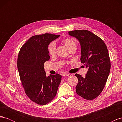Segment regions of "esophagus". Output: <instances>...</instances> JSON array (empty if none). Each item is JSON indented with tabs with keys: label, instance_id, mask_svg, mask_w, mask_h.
I'll return each mask as SVG.
<instances>
[{
	"label": "esophagus",
	"instance_id": "1",
	"mask_svg": "<svg viewBox=\"0 0 122 122\" xmlns=\"http://www.w3.org/2000/svg\"><path fill=\"white\" fill-rule=\"evenodd\" d=\"M63 76H68V77H70L72 75L70 74H67V73H65L63 74Z\"/></svg>",
	"mask_w": 122,
	"mask_h": 122
}]
</instances>
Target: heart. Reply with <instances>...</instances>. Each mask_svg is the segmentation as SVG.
<instances>
[{
	"mask_svg": "<svg viewBox=\"0 0 122 122\" xmlns=\"http://www.w3.org/2000/svg\"><path fill=\"white\" fill-rule=\"evenodd\" d=\"M61 43L67 48L69 50L76 49L77 43L75 41L71 38H66L61 40ZM48 51L51 55H53L56 52V45L54 42L50 43L48 46Z\"/></svg>",
	"mask_w": 122,
	"mask_h": 122,
	"instance_id": "heart-1",
	"label": "heart"
}]
</instances>
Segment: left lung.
Masks as SVG:
<instances>
[{
  "mask_svg": "<svg viewBox=\"0 0 122 122\" xmlns=\"http://www.w3.org/2000/svg\"><path fill=\"white\" fill-rule=\"evenodd\" d=\"M78 40L81 46V62L88 71L85 77L75 74L78 82L76 93L83 98L92 100L101 94L108 79L110 61L107 48L99 36L86 30L69 31Z\"/></svg>",
  "mask_w": 122,
  "mask_h": 122,
  "instance_id": "1",
  "label": "left lung"
}]
</instances>
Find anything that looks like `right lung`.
Instances as JSON below:
<instances>
[{
	"mask_svg": "<svg viewBox=\"0 0 122 122\" xmlns=\"http://www.w3.org/2000/svg\"><path fill=\"white\" fill-rule=\"evenodd\" d=\"M60 35L44 34L29 38L18 54L17 67L25 93L31 101L46 105L56 96L61 76H46L44 64L50 56L48 46Z\"/></svg>",
	"mask_w": 122,
	"mask_h": 122,
	"instance_id": "right-lung-1",
	"label": "right lung"
}]
</instances>
